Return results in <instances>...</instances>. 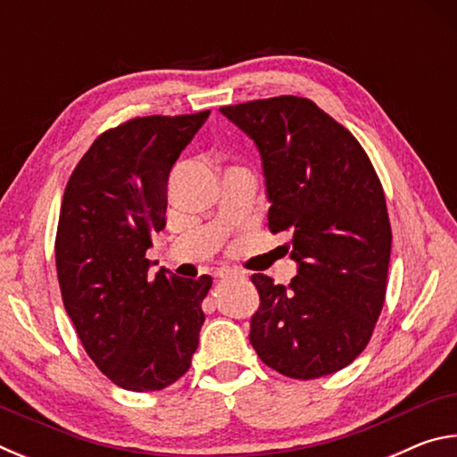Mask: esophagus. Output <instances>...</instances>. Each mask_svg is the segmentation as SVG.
I'll return each instance as SVG.
<instances>
[{"label":"esophagus","instance_id":"34e87169","mask_svg":"<svg viewBox=\"0 0 457 457\" xmlns=\"http://www.w3.org/2000/svg\"><path fill=\"white\" fill-rule=\"evenodd\" d=\"M239 276L242 274H239L237 270H229V268H221L215 272V278H218V280H229V278H239Z\"/></svg>","mask_w":457,"mask_h":457}]
</instances>
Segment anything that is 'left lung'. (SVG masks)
<instances>
[{"mask_svg":"<svg viewBox=\"0 0 457 457\" xmlns=\"http://www.w3.org/2000/svg\"><path fill=\"white\" fill-rule=\"evenodd\" d=\"M256 143L272 234L290 236L288 286L253 274L260 308L250 343L292 378L324 377L359 357L385 303L391 223L357 138L312 100L276 96L221 106Z\"/></svg>","mask_w":457,"mask_h":457,"instance_id":"1","label":"left lung"}]
</instances>
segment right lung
<instances>
[{
    "instance_id": "obj_1",
    "label": "right lung",
    "mask_w": 457,
    "mask_h": 457,
    "mask_svg": "<svg viewBox=\"0 0 457 457\" xmlns=\"http://www.w3.org/2000/svg\"><path fill=\"white\" fill-rule=\"evenodd\" d=\"M210 117H141L108 129L68 179L58 220L62 300L84 351L114 385L161 391L189 370L212 276L149 274L175 161Z\"/></svg>"
}]
</instances>
